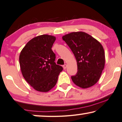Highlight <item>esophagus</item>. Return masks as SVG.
<instances>
[{"label":"esophagus","instance_id":"esophagus-1","mask_svg":"<svg viewBox=\"0 0 122 122\" xmlns=\"http://www.w3.org/2000/svg\"><path fill=\"white\" fill-rule=\"evenodd\" d=\"M66 67H67V65L66 64H65L64 66H63V68H64V70H65L66 69Z\"/></svg>","mask_w":122,"mask_h":122}]
</instances>
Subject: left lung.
I'll return each mask as SVG.
<instances>
[{"mask_svg":"<svg viewBox=\"0 0 122 122\" xmlns=\"http://www.w3.org/2000/svg\"><path fill=\"white\" fill-rule=\"evenodd\" d=\"M62 39L72 51L77 65V72L71 76L74 83L82 89L95 85L105 66V52L98 40L85 32L68 33Z\"/></svg>","mask_w":122,"mask_h":122,"instance_id":"8db88e82","label":"left lung"}]
</instances>
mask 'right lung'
Segmentation results:
<instances>
[{"mask_svg": "<svg viewBox=\"0 0 122 122\" xmlns=\"http://www.w3.org/2000/svg\"><path fill=\"white\" fill-rule=\"evenodd\" d=\"M55 40L53 36H38L28 42L19 55L23 76L38 92H46L51 90L63 70L55 63L56 56L51 50Z\"/></svg>", "mask_w": 122, "mask_h": 122, "instance_id": "add662e5", "label": "right lung"}]
</instances>
